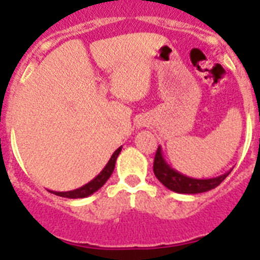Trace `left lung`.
I'll return each mask as SVG.
<instances>
[{
    "label": "left lung",
    "instance_id": "8db88e82",
    "mask_svg": "<svg viewBox=\"0 0 260 260\" xmlns=\"http://www.w3.org/2000/svg\"><path fill=\"white\" fill-rule=\"evenodd\" d=\"M232 169L226 173L221 174L219 177H213V178H191L185 174L177 172L176 169L171 167L165 161L164 156L161 152V147L158 146L156 151L155 160H153V173L167 189L172 190L174 192H180V194H199V192H206L208 190H212L220 185L222 181L229 176Z\"/></svg>",
    "mask_w": 260,
    "mask_h": 260
}]
</instances>
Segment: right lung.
Returning a JSON list of instances; mask_svg holds the SVG:
<instances>
[{
    "label": "right lung",
    "instance_id": "1",
    "mask_svg": "<svg viewBox=\"0 0 260 260\" xmlns=\"http://www.w3.org/2000/svg\"><path fill=\"white\" fill-rule=\"evenodd\" d=\"M122 150V147H118L114 153L112 155V157L109 158L108 164L105 165L104 169H103L98 176L93 178L92 181H89L88 183H86L84 186L79 187V189L71 190V191H53V190H49L52 194L58 195V197H63V198H70V199H78V198H86V197H89L92 195L93 192L98 191L102 186H104V183L109 180V177L112 176L114 171V165H116V160L118 157L119 152Z\"/></svg>",
    "mask_w": 260,
    "mask_h": 260
}]
</instances>
